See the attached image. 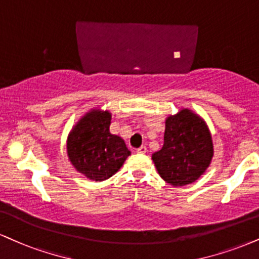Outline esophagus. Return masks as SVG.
Here are the masks:
<instances>
[{
    "label": "esophagus",
    "mask_w": 259,
    "mask_h": 259,
    "mask_svg": "<svg viewBox=\"0 0 259 259\" xmlns=\"http://www.w3.org/2000/svg\"><path fill=\"white\" fill-rule=\"evenodd\" d=\"M138 153H140V154L147 153V147H146V146H141V147L138 148Z\"/></svg>",
    "instance_id": "34e87169"
}]
</instances>
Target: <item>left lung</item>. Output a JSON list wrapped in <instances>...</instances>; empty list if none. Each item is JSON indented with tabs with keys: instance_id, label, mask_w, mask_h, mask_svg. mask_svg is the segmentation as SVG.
Wrapping results in <instances>:
<instances>
[{
	"instance_id": "8db88e82",
	"label": "left lung",
	"mask_w": 259,
	"mask_h": 259,
	"mask_svg": "<svg viewBox=\"0 0 259 259\" xmlns=\"http://www.w3.org/2000/svg\"><path fill=\"white\" fill-rule=\"evenodd\" d=\"M213 157V143L206 121L189 108L165 119L164 145L152 154L165 182L182 187L204 175Z\"/></svg>"
}]
</instances>
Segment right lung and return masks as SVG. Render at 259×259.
Returning a JSON list of instances; mask_svg holds the SVG:
<instances>
[{"label": "right lung", "mask_w": 259, "mask_h": 259, "mask_svg": "<svg viewBox=\"0 0 259 259\" xmlns=\"http://www.w3.org/2000/svg\"><path fill=\"white\" fill-rule=\"evenodd\" d=\"M112 114L92 108L72 126L67 136V157L87 179L101 182L113 176L132 154L124 140L110 133Z\"/></svg>", "instance_id": "obj_1"}]
</instances>
